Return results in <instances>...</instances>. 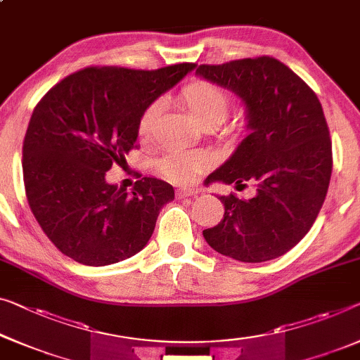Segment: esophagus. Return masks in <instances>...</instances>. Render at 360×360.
Returning <instances> with one entry per match:
<instances>
[{
	"label": "esophagus",
	"instance_id": "esophagus-1",
	"mask_svg": "<svg viewBox=\"0 0 360 360\" xmlns=\"http://www.w3.org/2000/svg\"><path fill=\"white\" fill-rule=\"evenodd\" d=\"M198 195V189H192V187H181L176 191V197L186 198V197H195Z\"/></svg>",
	"mask_w": 360,
	"mask_h": 360
}]
</instances>
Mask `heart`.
<instances>
[{"label": "heart", "instance_id": "obj_1", "mask_svg": "<svg viewBox=\"0 0 360 360\" xmlns=\"http://www.w3.org/2000/svg\"><path fill=\"white\" fill-rule=\"evenodd\" d=\"M181 101L189 108L200 126H219L226 121L233 105L228 90L210 80H194L187 84L181 90ZM160 111H162V101L155 100L141 112L137 129L142 137H148L152 134ZM207 165L208 158L203 153L174 152L160 162V171L165 178L173 182H191L207 168Z\"/></svg>", "mask_w": 360, "mask_h": 360}]
</instances>
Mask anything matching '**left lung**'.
I'll return each instance as SVG.
<instances>
[{
    "mask_svg": "<svg viewBox=\"0 0 360 360\" xmlns=\"http://www.w3.org/2000/svg\"><path fill=\"white\" fill-rule=\"evenodd\" d=\"M197 74L244 101L250 134L226 163L205 179L255 195L218 197L223 219L203 229L219 254L259 264L291 250L319 217L333 168L331 139L317 95L271 56L200 64Z\"/></svg>",
    "mask_w": 360,
    "mask_h": 360,
    "instance_id": "8db88e82",
    "label": "left lung"
}]
</instances>
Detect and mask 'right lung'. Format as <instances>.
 Listing matches in <instances>:
<instances>
[{"label": "right lung", "instance_id": "obj_1", "mask_svg": "<svg viewBox=\"0 0 360 360\" xmlns=\"http://www.w3.org/2000/svg\"><path fill=\"white\" fill-rule=\"evenodd\" d=\"M194 68H84L37 103L22 146L25 195L43 233L69 259L103 266L147 245L173 186L142 178L127 192L105 176L137 147L146 106Z\"/></svg>", "mask_w": 360, "mask_h": 360}]
</instances>
